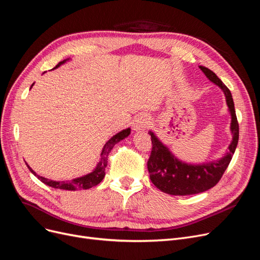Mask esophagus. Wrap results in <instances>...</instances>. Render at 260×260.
<instances>
[{
    "mask_svg": "<svg viewBox=\"0 0 260 260\" xmlns=\"http://www.w3.org/2000/svg\"><path fill=\"white\" fill-rule=\"evenodd\" d=\"M150 124V118L148 115H140L133 122V128L135 131H144Z\"/></svg>",
    "mask_w": 260,
    "mask_h": 260,
    "instance_id": "34e87169",
    "label": "esophagus"
}]
</instances>
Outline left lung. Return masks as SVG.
<instances>
[{"mask_svg": "<svg viewBox=\"0 0 260 260\" xmlns=\"http://www.w3.org/2000/svg\"><path fill=\"white\" fill-rule=\"evenodd\" d=\"M200 69L210 82L219 86L224 92L232 118L231 133L233 140L229 145V151L220 159L204 164H188L179 160L155 133L150 131L149 134L153 144L148 160L150 178L158 189L171 196L198 194L216 186L229 167L238 144L239 125L230 89L208 68L200 66Z\"/></svg>", "mask_w": 260, "mask_h": 260, "instance_id": "1", "label": "left lung"}]
</instances>
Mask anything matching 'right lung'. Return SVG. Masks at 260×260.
<instances>
[{"label": "right lung", "mask_w": 260, "mask_h": 260, "mask_svg": "<svg viewBox=\"0 0 260 260\" xmlns=\"http://www.w3.org/2000/svg\"><path fill=\"white\" fill-rule=\"evenodd\" d=\"M68 60H70V58H67L62 61H60L57 66L55 68H53L52 70L56 69V68L60 67L61 64H63L64 62H67ZM34 85V84H32ZM32 85L30 86V88L32 87ZM131 134V128H125L121 132H119L118 134H116L115 136H112L104 145V148L101 152V158H100V161L98 162L96 167L93 169L92 172H90L84 176L81 177H76L73 178L72 180H61V182H56V180H51L49 178H46L43 176L38 175L35 171L32 170V169L26 164L28 170L35 175L39 180H41L42 183H44L46 185L55 188V189H62V190H80V189H89V188H92L94 186H96L98 184H100L102 182L104 176H105V168L107 166V159H108V154L110 153V151L112 150L114 146L120 142L121 140H123L124 138L128 137V135Z\"/></svg>", "instance_id": "obj_1"}]
</instances>
